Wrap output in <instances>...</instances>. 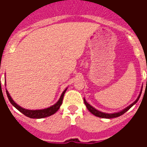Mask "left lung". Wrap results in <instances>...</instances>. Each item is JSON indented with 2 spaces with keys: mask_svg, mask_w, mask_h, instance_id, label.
<instances>
[{
  "mask_svg": "<svg viewBox=\"0 0 147 147\" xmlns=\"http://www.w3.org/2000/svg\"><path fill=\"white\" fill-rule=\"evenodd\" d=\"M141 93H142V90L140 91V93L138 98H137V100H135L134 102L132 103L131 105H129L128 107H127L123 110L121 111L117 112V113H113V114H107V113H104V112H101V111H98V110L95 109L94 107H92V105H90L89 104H88V103L86 101V100H85V98H84V103H85V106L87 107L88 110V111H89L91 112L92 114H94V116L98 117H101V118H108V119L114 118V117H117L121 116V115H122V114H124L125 112L127 111L128 110L130 109V107H132L133 105H134L135 104H136V103L138 101L140 97V95H141Z\"/></svg>",
  "mask_w": 147,
  "mask_h": 147,
  "instance_id": "1",
  "label": "left lung"
}]
</instances>
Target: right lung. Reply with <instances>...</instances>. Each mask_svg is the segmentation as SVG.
Wrapping results in <instances>:
<instances>
[{"instance_id":"right-lung-1","label":"right lung","mask_w":147,"mask_h":147,"mask_svg":"<svg viewBox=\"0 0 147 147\" xmlns=\"http://www.w3.org/2000/svg\"><path fill=\"white\" fill-rule=\"evenodd\" d=\"M67 88L64 90V92H62L60 98L59 99L57 102L55 103V105H53V106H51L49 107H47V108H45V109H41V110H27L24 109L22 107L19 106L18 105H17L16 103L13 101V100L12 99V98L10 97L9 92L7 91L6 89V92H7V98L10 100V102L12 104V105L13 107H15L17 108L19 111H20L22 114H24L25 116L28 117L30 118H35V119H40V118H44V117H47L51 116L57 111L59 109L60 106L62 104V100H63V97H64L65 92H66Z\"/></svg>"}]
</instances>
